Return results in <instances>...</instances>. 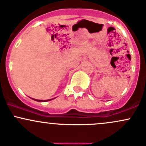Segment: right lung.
<instances>
[{
	"instance_id": "right-lung-1",
	"label": "right lung",
	"mask_w": 146,
	"mask_h": 146,
	"mask_svg": "<svg viewBox=\"0 0 146 146\" xmlns=\"http://www.w3.org/2000/svg\"><path fill=\"white\" fill-rule=\"evenodd\" d=\"M55 98H52V99H49V100H36V99H34V98H32L33 99V100H35V101H37V102H46V101H49V100H53V99H55Z\"/></svg>"
}]
</instances>
